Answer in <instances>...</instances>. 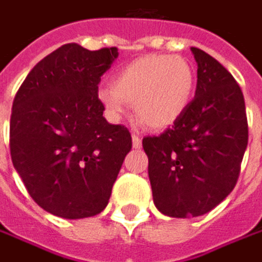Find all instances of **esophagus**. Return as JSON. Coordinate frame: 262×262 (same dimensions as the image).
Listing matches in <instances>:
<instances>
[{
    "label": "esophagus",
    "instance_id": "obj_1",
    "mask_svg": "<svg viewBox=\"0 0 262 262\" xmlns=\"http://www.w3.org/2000/svg\"><path fill=\"white\" fill-rule=\"evenodd\" d=\"M133 147H134V149H140L141 147V139L137 134L133 136Z\"/></svg>",
    "mask_w": 262,
    "mask_h": 262
}]
</instances>
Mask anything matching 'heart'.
I'll return each mask as SVG.
<instances>
[{
  "instance_id": "heart-1",
  "label": "heart",
  "mask_w": 262,
  "mask_h": 262,
  "mask_svg": "<svg viewBox=\"0 0 262 262\" xmlns=\"http://www.w3.org/2000/svg\"><path fill=\"white\" fill-rule=\"evenodd\" d=\"M113 86L98 89V100L112 118L136 105L141 123L152 129L171 126L194 98L195 76L182 56L146 55L121 68Z\"/></svg>"
}]
</instances>
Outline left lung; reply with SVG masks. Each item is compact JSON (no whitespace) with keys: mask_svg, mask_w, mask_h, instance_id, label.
<instances>
[{"mask_svg":"<svg viewBox=\"0 0 262 262\" xmlns=\"http://www.w3.org/2000/svg\"><path fill=\"white\" fill-rule=\"evenodd\" d=\"M196 91L186 112L161 136L144 137L154 203L170 217L201 216L234 189L248 146L245 98L231 73L201 49Z\"/></svg>","mask_w":262,"mask_h":262,"instance_id":"obj_1","label":"left lung"}]
</instances>
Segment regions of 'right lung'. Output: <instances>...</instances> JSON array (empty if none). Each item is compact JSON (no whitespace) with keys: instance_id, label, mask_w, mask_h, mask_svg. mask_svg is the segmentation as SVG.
Returning a JSON list of instances; mask_svg holds the SVG:
<instances>
[{"instance_id":"obj_1","label":"right lung","mask_w":262,"mask_h":262,"mask_svg":"<svg viewBox=\"0 0 262 262\" xmlns=\"http://www.w3.org/2000/svg\"><path fill=\"white\" fill-rule=\"evenodd\" d=\"M118 56L116 47L64 45L29 71L14 97L11 161L29 195L52 215L101 213L131 150L129 131L105 121L97 95Z\"/></svg>"}]
</instances>
